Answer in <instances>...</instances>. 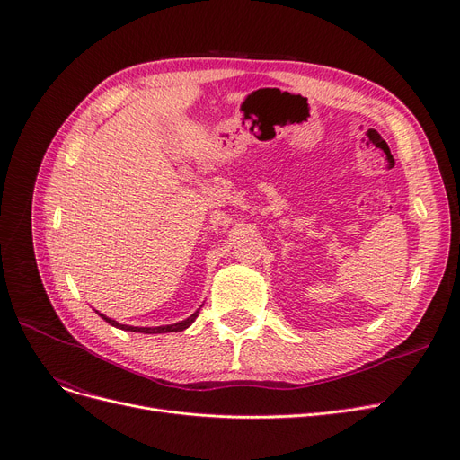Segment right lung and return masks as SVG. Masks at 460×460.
Wrapping results in <instances>:
<instances>
[{"instance_id":"1","label":"right lung","mask_w":460,"mask_h":460,"mask_svg":"<svg viewBox=\"0 0 460 460\" xmlns=\"http://www.w3.org/2000/svg\"><path fill=\"white\" fill-rule=\"evenodd\" d=\"M198 313L199 311H196L193 313V315H190L186 321H181V323H177V324H169V326H156V328H137V326H127V324H119L117 321H111V319H108V317H104V315H101L106 323H110L111 326H117V328H120V330H130V332H141V333H165V332H182V330H186L193 321H196V317H198Z\"/></svg>"}]
</instances>
